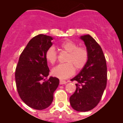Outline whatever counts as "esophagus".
<instances>
[{"label": "esophagus", "mask_w": 123, "mask_h": 123, "mask_svg": "<svg viewBox=\"0 0 123 123\" xmlns=\"http://www.w3.org/2000/svg\"><path fill=\"white\" fill-rule=\"evenodd\" d=\"M67 83V82L65 80H60V85H63V84H66Z\"/></svg>", "instance_id": "esophagus-1"}]
</instances>
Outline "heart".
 Here are the masks:
<instances>
[{"label": "heart", "mask_w": 123, "mask_h": 123, "mask_svg": "<svg viewBox=\"0 0 123 123\" xmlns=\"http://www.w3.org/2000/svg\"><path fill=\"white\" fill-rule=\"evenodd\" d=\"M59 47L62 50L68 53L66 58V63L60 64L54 68L52 74L61 79H65L71 77L77 70L84 68L89 58L88 52L83 47H78L77 43L71 40H66L61 43ZM45 58L48 63L54 65L57 62V52L54 47H50L46 50Z\"/></svg>", "instance_id": "b5f03b06"}]
</instances>
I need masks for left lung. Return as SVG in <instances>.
<instances>
[{
  "instance_id": "left-lung-1",
  "label": "left lung",
  "mask_w": 123,
  "mask_h": 123,
  "mask_svg": "<svg viewBox=\"0 0 123 123\" xmlns=\"http://www.w3.org/2000/svg\"><path fill=\"white\" fill-rule=\"evenodd\" d=\"M89 58L79 74L71 80L77 81L76 90L69 102L73 109L78 111L92 110L101 101L107 85V64L101 46L90 35L81 36Z\"/></svg>"
}]
</instances>
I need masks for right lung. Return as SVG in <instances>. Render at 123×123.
I'll list each match as a JSON object with an SVG mask.
<instances>
[{
  "label": "right lung",
  "instance_id": "1",
  "mask_svg": "<svg viewBox=\"0 0 123 123\" xmlns=\"http://www.w3.org/2000/svg\"><path fill=\"white\" fill-rule=\"evenodd\" d=\"M52 37L40 34L33 37L20 55L15 71L18 94L28 106L36 110L48 108L52 102L59 79L50 77L45 58L52 45Z\"/></svg>",
  "mask_w": 123,
  "mask_h": 123
}]
</instances>
